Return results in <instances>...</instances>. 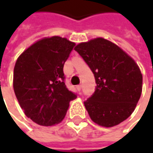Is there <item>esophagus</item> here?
Returning a JSON list of instances; mask_svg holds the SVG:
<instances>
[{"instance_id":"34e87169","label":"esophagus","mask_w":153,"mask_h":153,"mask_svg":"<svg viewBox=\"0 0 153 153\" xmlns=\"http://www.w3.org/2000/svg\"><path fill=\"white\" fill-rule=\"evenodd\" d=\"M76 89H77L78 91H81V89H82V85H77V86H76Z\"/></svg>"}]
</instances>
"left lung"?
I'll list each match as a JSON object with an SVG mask.
<instances>
[{
    "mask_svg": "<svg viewBox=\"0 0 153 153\" xmlns=\"http://www.w3.org/2000/svg\"><path fill=\"white\" fill-rule=\"evenodd\" d=\"M74 49L90 67L97 84L94 94L84 102L91 120L105 128L126 120L142 93V74L136 62L102 37L81 42Z\"/></svg>",
    "mask_w": 153,
    "mask_h": 153,
    "instance_id": "8db88e82",
    "label": "left lung"
}]
</instances>
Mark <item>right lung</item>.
Instances as JSON below:
<instances>
[{
	"label": "right lung",
	"instance_id": "1",
	"mask_svg": "<svg viewBox=\"0 0 153 153\" xmlns=\"http://www.w3.org/2000/svg\"><path fill=\"white\" fill-rule=\"evenodd\" d=\"M75 42L58 36L40 39L19 56L13 70V90L27 117L42 126L65 118L76 95L64 82L63 67Z\"/></svg>",
	"mask_w": 153,
	"mask_h": 153
}]
</instances>
